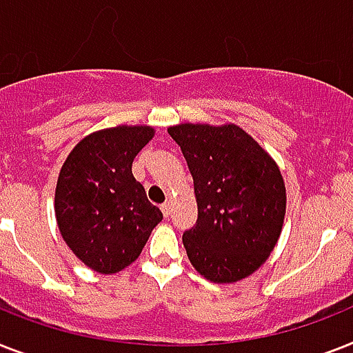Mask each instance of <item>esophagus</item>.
<instances>
[{
    "label": "esophagus",
    "instance_id": "34e87169",
    "mask_svg": "<svg viewBox=\"0 0 353 353\" xmlns=\"http://www.w3.org/2000/svg\"><path fill=\"white\" fill-rule=\"evenodd\" d=\"M161 212H163V216L168 217L172 214V203L170 201H165L161 205Z\"/></svg>",
    "mask_w": 353,
    "mask_h": 353
}]
</instances>
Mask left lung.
Segmentation results:
<instances>
[{"label": "left lung", "mask_w": 353, "mask_h": 353, "mask_svg": "<svg viewBox=\"0 0 353 353\" xmlns=\"http://www.w3.org/2000/svg\"><path fill=\"white\" fill-rule=\"evenodd\" d=\"M194 179L197 221L183 234L203 277L236 283L259 268L281 236L286 188L277 163L234 123L168 128Z\"/></svg>", "instance_id": "obj_1"}]
</instances>
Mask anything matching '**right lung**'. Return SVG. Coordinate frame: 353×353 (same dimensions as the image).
<instances>
[{
    "instance_id": "right-lung-1",
    "label": "right lung",
    "mask_w": 353,
    "mask_h": 353,
    "mask_svg": "<svg viewBox=\"0 0 353 353\" xmlns=\"http://www.w3.org/2000/svg\"><path fill=\"white\" fill-rule=\"evenodd\" d=\"M154 128H105L77 143L63 163L54 210L63 239L88 268L116 274L139 257L161 210L132 174Z\"/></svg>"
}]
</instances>
